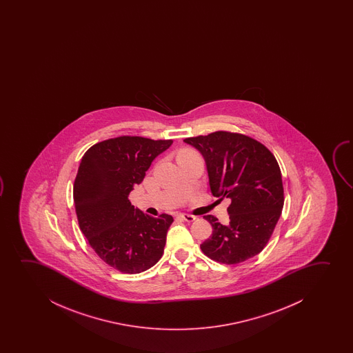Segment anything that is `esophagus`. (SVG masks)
<instances>
[{"label": "esophagus", "instance_id": "1", "mask_svg": "<svg viewBox=\"0 0 353 353\" xmlns=\"http://www.w3.org/2000/svg\"><path fill=\"white\" fill-rule=\"evenodd\" d=\"M177 218H181V219H183L185 222H194L196 217L195 216H192V214H187V213H179L177 214Z\"/></svg>", "mask_w": 353, "mask_h": 353}]
</instances>
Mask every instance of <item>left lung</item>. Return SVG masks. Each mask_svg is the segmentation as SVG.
<instances>
[{"instance_id": "obj_1", "label": "left lung", "mask_w": 353, "mask_h": 353, "mask_svg": "<svg viewBox=\"0 0 353 353\" xmlns=\"http://www.w3.org/2000/svg\"><path fill=\"white\" fill-rule=\"evenodd\" d=\"M205 159L211 193L232 200L229 223L211 214L205 219L212 235L200 247L206 256L224 264H237L263 251L280 219L283 185L280 166L261 142L241 134L216 131L189 137Z\"/></svg>"}]
</instances>
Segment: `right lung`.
Masks as SVG:
<instances>
[{
  "label": "right lung",
  "instance_id": "obj_1",
  "mask_svg": "<svg viewBox=\"0 0 353 353\" xmlns=\"http://www.w3.org/2000/svg\"><path fill=\"white\" fill-rule=\"evenodd\" d=\"M171 145L172 140L121 136L92 145L81 160L73 185L79 228L97 256L121 272L148 270L163 256L174 218L145 214L131 205L129 194Z\"/></svg>",
  "mask_w": 353,
  "mask_h": 353
}]
</instances>
